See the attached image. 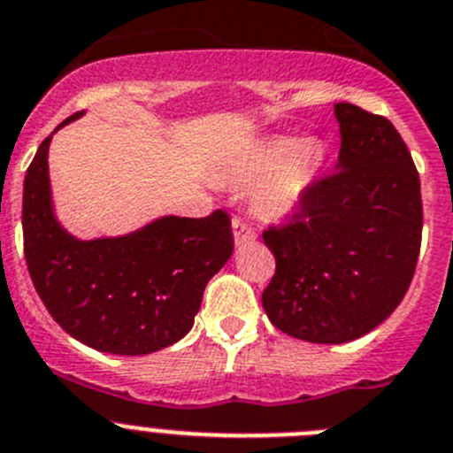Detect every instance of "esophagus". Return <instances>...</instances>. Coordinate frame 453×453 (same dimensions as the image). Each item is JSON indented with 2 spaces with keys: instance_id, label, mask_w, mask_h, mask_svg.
Segmentation results:
<instances>
[{
  "instance_id": "1",
  "label": "esophagus",
  "mask_w": 453,
  "mask_h": 453,
  "mask_svg": "<svg viewBox=\"0 0 453 453\" xmlns=\"http://www.w3.org/2000/svg\"><path fill=\"white\" fill-rule=\"evenodd\" d=\"M232 232H234L236 246H243V243H250L257 239L255 227H252L248 221H243L242 217L232 219Z\"/></svg>"
}]
</instances>
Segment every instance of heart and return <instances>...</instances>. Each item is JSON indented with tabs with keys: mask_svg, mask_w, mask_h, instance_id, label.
Listing matches in <instances>:
<instances>
[{
	"mask_svg": "<svg viewBox=\"0 0 453 453\" xmlns=\"http://www.w3.org/2000/svg\"><path fill=\"white\" fill-rule=\"evenodd\" d=\"M325 166V146L318 140L264 137L248 146L227 166L232 180L250 182L264 178L257 187L252 205L257 214L268 219L287 217L296 210Z\"/></svg>",
	"mask_w": 453,
	"mask_h": 453,
	"instance_id": "b5f03b06",
	"label": "heart"
}]
</instances>
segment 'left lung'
Here are the masks:
<instances>
[{"instance_id":"obj_1","label":"left lung","mask_w":453,"mask_h":453,"mask_svg":"<svg viewBox=\"0 0 453 453\" xmlns=\"http://www.w3.org/2000/svg\"><path fill=\"white\" fill-rule=\"evenodd\" d=\"M336 171L313 182L282 226L264 230L275 275L262 304L277 329L309 343H348L397 309L422 242L419 176L386 117L334 105Z\"/></svg>"}]
</instances>
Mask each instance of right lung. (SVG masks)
Returning a JSON list of instances; mask_svg holds the SVG:
<instances>
[{
	"mask_svg": "<svg viewBox=\"0 0 453 453\" xmlns=\"http://www.w3.org/2000/svg\"><path fill=\"white\" fill-rule=\"evenodd\" d=\"M49 142L27 169L22 198L24 257L47 311L99 352L140 357L180 341L207 282L234 250L230 217L223 210L205 219L162 217L130 234L81 242L56 221Z\"/></svg>",
	"mask_w": 453,
	"mask_h": 453,
	"instance_id": "obj_1",
	"label": "right lung"
}]
</instances>
